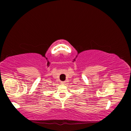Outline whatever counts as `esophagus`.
Wrapping results in <instances>:
<instances>
[{
    "label": "esophagus",
    "instance_id": "esophagus-1",
    "mask_svg": "<svg viewBox=\"0 0 131 131\" xmlns=\"http://www.w3.org/2000/svg\"><path fill=\"white\" fill-rule=\"evenodd\" d=\"M61 83H62V84H65V83H66V81H62V82H61Z\"/></svg>",
    "mask_w": 131,
    "mask_h": 131
}]
</instances>
